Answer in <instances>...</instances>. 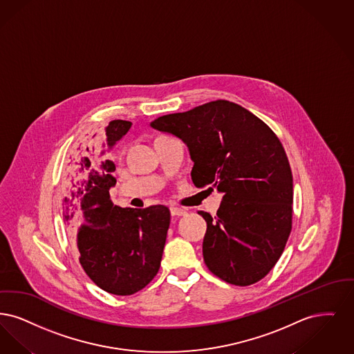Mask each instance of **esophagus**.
<instances>
[{"label":"esophagus","mask_w":354,"mask_h":354,"mask_svg":"<svg viewBox=\"0 0 354 354\" xmlns=\"http://www.w3.org/2000/svg\"><path fill=\"white\" fill-rule=\"evenodd\" d=\"M170 214L173 216H183L186 214V210L181 209V207L173 206V207H170Z\"/></svg>","instance_id":"1"}]
</instances>
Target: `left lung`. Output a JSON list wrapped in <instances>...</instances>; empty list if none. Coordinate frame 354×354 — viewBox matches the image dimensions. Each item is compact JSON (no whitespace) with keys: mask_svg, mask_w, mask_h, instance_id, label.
I'll return each instance as SVG.
<instances>
[{"mask_svg":"<svg viewBox=\"0 0 354 354\" xmlns=\"http://www.w3.org/2000/svg\"><path fill=\"white\" fill-rule=\"evenodd\" d=\"M151 127L181 138L194 165L192 180L223 194L207 230L203 261L222 280L246 287L266 277L292 229V171L272 129L227 100L156 119Z\"/></svg>","mask_w":354,"mask_h":354,"instance_id":"obj_1","label":"left lung"}]
</instances>
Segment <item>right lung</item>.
<instances>
[{"label":"right lung","instance_id":"obj_1","mask_svg":"<svg viewBox=\"0 0 354 354\" xmlns=\"http://www.w3.org/2000/svg\"><path fill=\"white\" fill-rule=\"evenodd\" d=\"M131 125L109 122L102 147L71 156L63 198V218L80 266L99 288L119 296L138 292L157 275L170 223L164 205L131 209L109 198L116 168L108 151Z\"/></svg>","mask_w":354,"mask_h":354}]
</instances>
